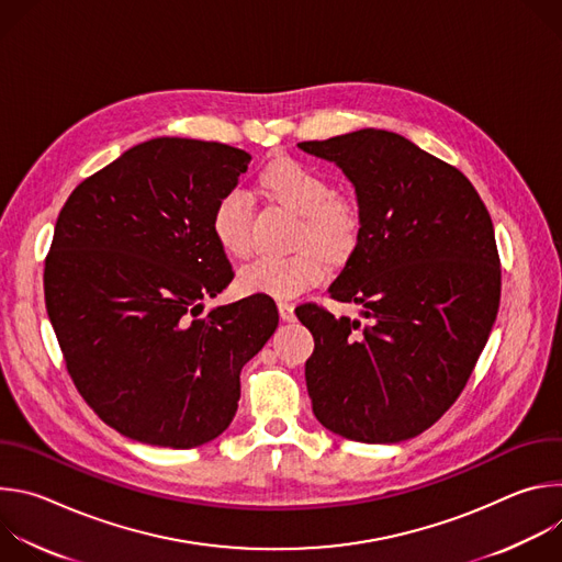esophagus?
<instances>
[{"label":"esophagus","mask_w":562,"mask_h":562,"mask_svg":"<svg viewBox=\"0 0 562 562\" xmlns=\"http://www.w3.org/2000/svg\"><path fill=\"white\" fill-rule=\"evenodd\" d=\"M278 311H280V317L284 319V323H293L295 319V308L291 302H278Z\"/></svg>","instance_id":"34e87169"}]
</instances>
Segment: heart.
Returning a JSON list of instances; mask_svg holds the SVG:
<instances>
[{"instance_id":"1","label":"heart","mask_w":562,"mask_h":562,"mask_svg":"<svg viewBox=\"0 0 562 562\" xmlns=\"http://www.w3.org/2000/svg\"><path fill=\"white\" fill-rule=\"evenodd\" d=\"M262 182L276 200L302 215L297 247L315 246L329 258H342L356 247L360 211L353 202L338 198L327 178L295 159H280L267 167ZM211 231L228 256H249L254 249V200L247 189L231 187L220 195L211 213ZM314 250L308 247L286 258H258L237 271V286L245 293L295 297L327 273L325 258Z\"/></svg>"}]
</instances>
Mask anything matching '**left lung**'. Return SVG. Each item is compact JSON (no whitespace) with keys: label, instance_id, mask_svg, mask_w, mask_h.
I'll use <instances>...</instances> for the list:
<instances>
[{"label":"left lung","instance_id":"obj_1","mask_svg":"<svg viewBox=\"0 0 562 562\" xmlns=\"http://www.w3.org/2000/svg\"><path fill=\"white\" fill-rule=\"evenodd\" d=\"M302 150L356 187L360 235L329 286L360 317L295 308L315 349L304 364L315 418L358 442H403L462 393L501 304L490 211L451 165L407 137L362 128Z\"/></svg>","mask_w":562,"mask_h":562}]
</instances>
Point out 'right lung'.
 <instances>
[{
	"instance_id": "add662e5",
	"label": "right lung",
	"mask_w": 562,
	"mask_h": 562,
	"mask_svg": "<svg viewBox=\"0 0 562 562\" xmlns=\"http://www.w3.org/2000/svg\"><path fill=\"white\" fill-rule=\"evenodd\" d=\"M251 155L155 137L79 184L59 211L44 300L68 375L122 436L171 449L233 420L239 371L278 327L269 295L204 311L233 280L211 213Z\"/></svg>"
}]
</instances>
